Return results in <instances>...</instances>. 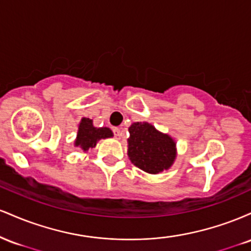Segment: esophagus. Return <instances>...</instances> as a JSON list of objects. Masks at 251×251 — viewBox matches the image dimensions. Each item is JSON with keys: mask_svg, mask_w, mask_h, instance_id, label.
I'll use <instances>...</instances> for the list:
<instances>
[{"mask_svg": "<svg viewBox=\"0 0 251 251\" xmlns=\"http://www.w3.org/2000/svg\"><path fill=\"white\" fill-rule=\"evenodd\" d=\"M113 133H114V135H116L117 138H120V135H122V129L118 128V127L113 128Z\"/></svg>", "mask_w": 251, "mask_h": 251, "instance_id": "obj_1", "label": "esophagus"}]
</instances>
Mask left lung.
I'll return each instance as SVG.
<instances>
[{
  "mask_svg": "<svg viewBox=\"0 0 251 251\" xmlns=\"http://www.w3.org/2000/svg\"><path fill=\"white\" fill-rule=\"evenodd\" d=\"M127 154L137 168L151 175L169 170L174 164L177 150L175 140L149 123H133L128 127Z\"/></svg>",
  "mask_w": 251,
  "mask_h": 251,
  "instance_id": "left-lung-1",
  "label": "left lung"
}]
</instances>
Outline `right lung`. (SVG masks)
Wrapping results in <instances>:
<instances>
[{
    "label": "right lung",
    "mask_w": 251,
    "mask_h": 251,
    "mask_svg": "<svg viewBox=\"0 0 251 251\" xmlns=\"http://www.w3.org/2000/svg\"><path fill=\"white\" fill-rule=\"evenodd\" d=\"M113 137V132L108 127H94L93 120L89 118H82L79 124L76 139L74 145L76 148L82 149L83 151H88V149L96 148L97 143L100 139Z\"/></svg>",
    "instance_id": "obj_1"
}]
</instances>
